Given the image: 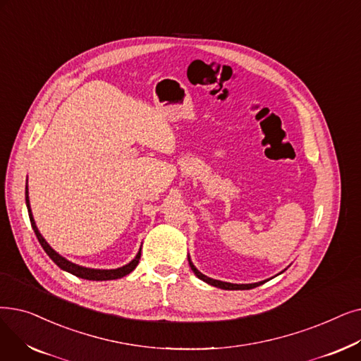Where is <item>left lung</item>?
<instances>
[{
    "mask_svg": "<svg viewBox=\"0 0 361 361\" xmlns=\"http://www.w3.org/2000/svg\"><path fill=\"white\" fill-rule=\"evenodd\" d=\"M190 267H192V270H193V273L200 279V280H203V281H207L208 285H212V286H215V288H221V289H226V290H238V289H240V290H243V289H252V288H257V286H259L261 283H264V281H259V283H250V285H233V283H227V281H219V280H214V279H211V277H207L205 274H202L195 265L190 262Z\"/></svg>",
    "mask_w": 361,
    "mask_h": 361,
    "instance_id": "left-lung-1",
    "label": "left lung"
}]
</instances>
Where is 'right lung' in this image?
<instances>
[{"mask_svg":"<svg viewBox=\"0 0 361 361\" xmlns=\"http://www.w3.org/2000/svg\"><path fill=\"white\" fill-rule=\"evenodd\" d=\"M25 196H26V207H27V212H29V219H30V224H32V228L37 234V239L38 242L41 243L42 249L47 252V255H49L59 267L61 270H65L76 277H81V279H87V280H114V279H121L123 276L130 274L137 265H138V261H140V255H142V249H140V252L137 254V257L127 265H123V267L121 269H116V270H94V269H85V267H81V265H76L71 261H68L66 258H63L61 255H59L56 250L51 249V246L45 242V239L41 236V233L38 231L37 226H35V221H34V216H32V212H30V207H29V197H27V185L25 189Z\"/></svg>","mask_w":361,"mask_h":361,"instance_id":"right-lung-1","label":"right lung"}]
</instances>
